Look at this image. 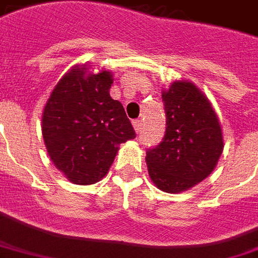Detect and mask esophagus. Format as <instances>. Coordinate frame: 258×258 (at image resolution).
<instances>
[{"mask_svg":"<svg viewBox=\"0 0 258 258\" xmlns=\"http://www.w3.org/2000/svg\"><path fill=\"white\" fill-rule=\"evenodd\" d=\"M133 125L137 133H141V130H142V123H141V120H134Z\"/></svg>","mask_w":258,"mask_h":258,"instance_id":"1","label":"esophagus"}]
</instances>
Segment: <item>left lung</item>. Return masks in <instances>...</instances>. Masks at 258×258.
I'll return each mask as SVG.
<instances>
[{
  "instance_id": "1",
  "label": "left lung",
  "mask_w": 258,
  "mask_h": 258,
  "mask_svg": "<svg viewBox=\"0 0 258 258\" xmlns=\"http://www.w3.org/2000/svg\"><path fill=\"white\" fill-rule=\"evenodd\" d=\"M162 101L165 135L147 149L146 164L155 185L178 194L211 174L223 151L222 130L207 97L190 82H173Z\"/></svg>"
}]
</instances>
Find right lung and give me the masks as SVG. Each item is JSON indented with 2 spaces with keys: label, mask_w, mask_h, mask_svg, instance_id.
<instances>
[{
  "label": "right lung",
  "mask_w": 258,
  "mask_h": 258,
  "mask_svg": "<svg viewBox=\"0 0 258 258\" xmlns=\"http://www.w3.org/2000/svg\"><path fill=\"white\" fill-rule=\"evenodd\" d=\"M111 72L72 69L56 84L42 119L43 139L54 165L78 185L100 181L120 143L135 131L120 101L109 96Z\"/></svg>",
  "instance_id": "1"
}]
</instances>
